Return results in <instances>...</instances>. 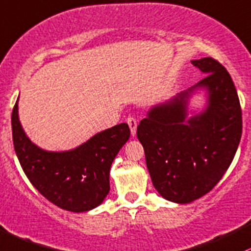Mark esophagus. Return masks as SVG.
I'll list each match as a JSON object with an SVG mask.
<instances>
[{
  "instance_id": "esophagus-1",
  "label": "esophagus",
  "mask_w": 251,
  "mask_h": 251,
  "mask_svg": "<svg viewBox=\"0 0 251 251\" xmlns=\"http://www.w3.org/2000/svg\"><path fill=\"white\" fill-rule=\"evenodd\" d=\"M126 123H128L129 128H130L131 135L135 136L136 135V128H137V122H136L135 117H133V116H129V117L126 118Z\"/></svg>"
}]
</instances>
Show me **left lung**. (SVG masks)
<instances>
[{
    "mask_svg": "<svg viewBox=\"0 0 251 251\" xmlns=\"http://www.w3.org/2000/svg\"><path fill=\"white\" fill-rule=\"evenodd\" d=\"M191 63L206 77L151 107L136 130L153 185L176 203L198 200L217 185L242 136L241 104L228 72L212 57ZM198 90L206 92V107L189 118V100Z\"/></svg>",
    "mask_w": 251,
    "mask_h": 251,
    "instance_id": "left-lung-1",
    "label": "left lung"
}]
</instances>
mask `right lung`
I'll return each instance as SVG.
<instances>
[{
  "mask_svg": "<svg viewBox=\"0 0 251 251\" xmlns=\"http://www.w3.org/2000/svg\"><path fill=\"white\" fill-rule=\"evenodd\" d=\"M18 100L12 112L13 142L29 182L45 199L66 211L80 213L98 207L110 191L112 161L130 136L128 125L100 131L73 150L45 151L24 131Z\"/></svg>",
  "mask_w": 251,
  "mask_h": 251,
  "instance_id": "right-lung-1",
  "label": "right lung"
}]
</instances>
